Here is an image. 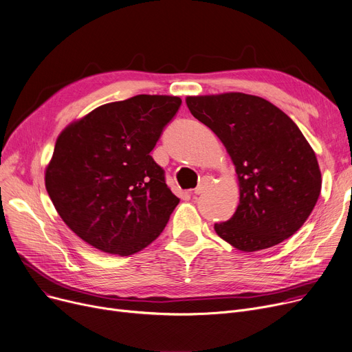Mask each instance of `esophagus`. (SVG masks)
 <instances>
[{
  "label": "esophagus",
  "instance_id": "1",
  "mask_svg": "<svg viewBox=\"0 0 352 352\" xmlns=\"http://www.w3.org/2000/svg\"><path fill=\"white\" fill-rule=\"evenodd\" d=\"M209 185H210V178H209V177H204V178H202V181L199 182V185H198L197 188L192 191V194L199 195V194L205 192V191L208 190V186H209Z\"/></svg>",
  "mask_w": 352,
  "mask_h": 352
}]
</instances>
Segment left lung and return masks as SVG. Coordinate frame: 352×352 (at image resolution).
Returning a JSON list of instances; mask_svg holds the SVG:
<instances>
[{"instance_id": "8db88e82", "label": "left lung", "mask_w": 352, "mask_h": 352, "mask_svg": "<svg viewBox=\"0 0 352 352\" xmlns=\"http://www.w3.org/2000/svg\"><path fill=\"white\" fill-rule=\"evenodd\" d=\"M185 102L218 135L238 174L239 205L229 221L215 223L218 236L256 252L294 235L321 191L316 153L296 123L273 103L241 91Z\"/></svg>"}]
</instances>
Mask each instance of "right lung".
Instances as JSON below:
<instances>
[{
    "label": "right lung",
    "mask_w": 352,
    "mask_h": 352,
    "mask_svg": "<svg viewBox=\"0 0 352 352\" xmlns=\"http://www.w3.org/2000/svg\"><path fill=\"white\" fill-rule=\"evenodd\" d=\"M179 104L178 96L138 95L102 104L60 131L45 186L83 242L129 256L160 236L179 198L150 153Z\"/></svg>",
    "instance_id": "1"
}]
</instances>
